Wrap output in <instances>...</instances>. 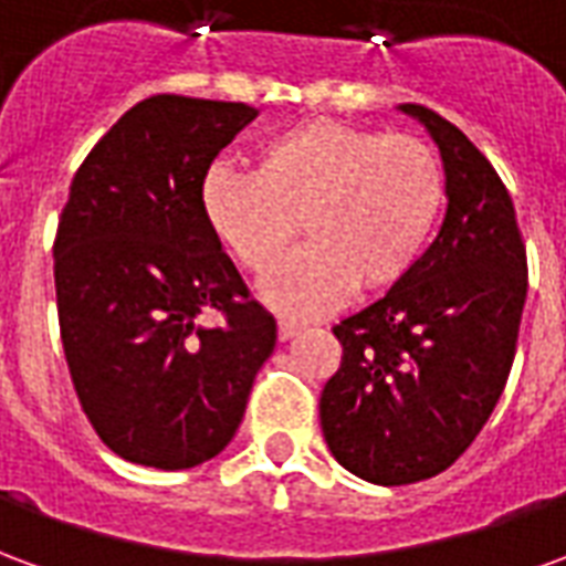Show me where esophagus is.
<instances>
[{"instance_id": "esophagus-1", "label": "esophagus", "mask_w": 566, "mask_h": 566, "mask_svg": "<svg viewBox=\"0 0 566 566\" xmlns=\"http://www.w3.org/2000/svg\"><path fill=\"white\" fill-rule=\"evenodd\" d=\"M303 331V327H300V324H296V321H279V339H282V343H287V339H294L296 333Z\"/></svg>"}]
</instances>
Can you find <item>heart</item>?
<instances>
[{"instance_id":"1","label":"heart","mask_w":566,"mask_h":566,"mask_svg":"<svg viewBox=\"0 0 566 566\" xmlns=\"http://www.w3.org/2000/svg\"><path fill=\"white\" fill-rule=\"evenodd\" d=\"M199 206L239 266L270 272L296 230L308 242L260 296L284 315H321L412 272L446 206V169L427 142L315 117L258 148V169L214 163Z\"/></svg>"}]
</instances>
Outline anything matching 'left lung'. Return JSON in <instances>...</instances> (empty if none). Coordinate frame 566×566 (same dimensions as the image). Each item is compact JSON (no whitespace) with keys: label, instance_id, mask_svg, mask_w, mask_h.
Here are the masks:
<instances>
[{"label":"left lung","instance_id":"8db88e82","mask_svg":"<svg viewBox=\"0 0 566 566\" xmlns=\"http://www.w3.org/2000/svg\"><path fill=\"white\" fill-rule=\"evenodd\" d=\"M437 142L446 221L388 294L339 321L343 364L321 394V430L348 473L412 485L449 470L510 379L527 254L510 190L461 129L406 103Z\"/></svg>","mask_w":566,"mask_h":566}]
</instances>
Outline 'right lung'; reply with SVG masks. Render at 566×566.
<instances>
[{
	"instance_id": "right-lung-1",
	"label": "right lung",
	"mask_w": 566,
	"mask_h": 566,
	"mask_svg": "<svg viewBox=\"0 0 566 566\" xmlns=\"http://www.w3.org/2000/svg\"><path fill=\"white\" fill-rule=\"evenodd\" d=\"M258 117L245 103L160 93L96 142L54 242L60 336L84 416L124 461L187 470L245 416L275 318L199 206L202 175ZM214 307L221 328L198 324Z\"/></svg>"
}]
</instances>
